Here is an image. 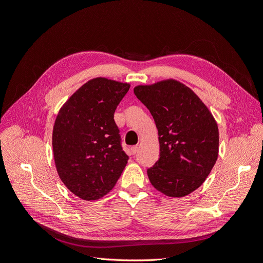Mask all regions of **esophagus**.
Instances as JSON below:
<instances>
[{"label": "esophagus", "mask_w": 263, "mask_h": 263, "mask_svg": "<svg viewBox=\"0 0 263 263\" xmlns=\"http://www.w3.org/2000/svg\"><path fill=\"white\" fill-rule=\"evenodd\" d=\"M130 152H132V154H136L137 152H138V146H137V145L132 146L130 147Z\"/></svg>", "instance_id": "34e87169"}]
</instances>
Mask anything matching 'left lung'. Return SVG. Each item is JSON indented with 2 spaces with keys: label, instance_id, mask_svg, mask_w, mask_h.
I'll return each mask as SVG.
<instances>
[{
  "label": "left lung",
  "instance_id": "1",
  "mask_svg": "<svg viewBox=\"0 0 263 263\" xmlns=\"http://www.w3.org/2000/svg\"><path fill=\"white\" fill-rule=\"evenodd\" d=\"M158 130L159 158L147 169L157 191L180 198L205 181L218 156V127L206 106L190 87L168 79L134 89Z\"/></svg>",
  "mask_w": 263,
  "mask_h": 263
}]
</instances>
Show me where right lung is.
Returning <instances> with one entry per match:
<instances>
[{"label": "right lung", "instance_id": "1", "mask_svg": "<svg viewBox=\"0 0 263 263\" xmlns=\"http://www.w3.org/2000/svg\"><path fill=\"white\" fill-rule=\"evenodd\" d=\"M128 83L107 78L87 81L59 111L52 146L59 177L83 200H97L114 189L127 164L115 111Z\"/></svg>", "mask_w": 263, "mask_h": 263}]
</instances>
